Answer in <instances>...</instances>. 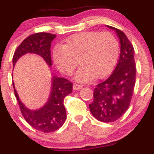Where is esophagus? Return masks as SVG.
<instances>
[{"mask_svg": "<svg viewBox=\"0 0 154 154\" xmlns=\"http://www.w3.org/2000/svg\"><path fill=\"white\" fill-rule=\"evenodd\" d=\"M82 85H77V84H74V85H73V89L75 90V91H77V90H80L81 88H82Z\"/></svg>", "mask_w": 154, "mask_h": 154, "instance_id": "obj_1", "label": "esophagus"}]
</instances>
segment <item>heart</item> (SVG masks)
<instances>
[{
	"mask_svg": "<svg viewBox=\"0 0 154 154\" xmlns=\"http://www.w3.org/2000/svg\"><path fill=\"white\" fill-rule=\"evenodd\" d=\"M119 52L118 40L111 32H83L69 37L63 46H56L52 57L57 68L67 75L72 74L79 60L82 66L74 74V80L88 82L112 72Z\"/></svg>",
	"mask_w": 154,
	"mask_h": 154,
	"instance_id": "b5f03b06",
	"label": "heart"
}]
</instances>
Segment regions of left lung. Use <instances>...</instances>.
<instances>
[{"mask_svg": "<svg viewBox=\"0 0 154 154\" xmlns=\"http://www.w3.org/2000/svg\"><path fill=\"white\" fill-rule=\"evenodd\" d=\"M106 26L115 31L119 39L120 56L111 75L94 88V101L89 108L99 121L111 122L119 119L130 106L136 81V65L134 47L124 32Z\"/></svg>", "mask_w": 154, "mask_h": 154, "instance_id": "8db88e82", "label": "left lung"}]
</instances>
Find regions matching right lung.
<instances>
[{"mask_svg": "<svg viewBox=\"0 0 154 154\" xmlns=\"http://www.w3.org/2000/svg\"><path fill=\"white\" fill-rule=\"evenodd\" d=\"M56 35L40 32L26 38L20 43L12 58L13 68L24 54H35L40 56L49 67L52 66L51 57V43ZM51 72V85L48 100L41 108L30 109L22 103L12 82L14 94L18 102L24 119L35 129L44 133L53 132L59 129L66 119V111L63 101L67 95L72 92V83L63 77H58Z\"/></svg>", "mask_w": 154, "mask_h": 154, "instance_id": "obj_1", "label": "right lung"}]
</instances>
